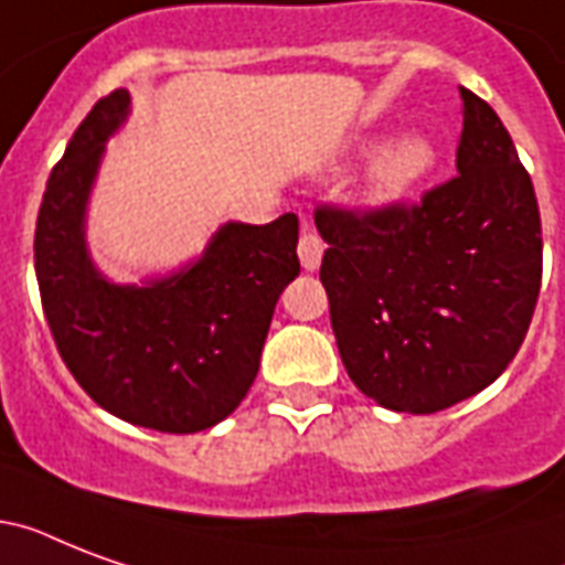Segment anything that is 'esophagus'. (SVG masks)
<instances>
[{"mask_svg": "<svg viewBox=\"0 0 565 565\" xmlns=\"http://www.w3.org/2000/svg\"><path fill=\"white\" fill-rule=\"evenodd\" d=\"M322 252H326V243L313 231H305L299 239V260L308 273H317L319 264H322Z\"/></svg>", "mask_w": 565, "mask_h": 565, "instance_id": "1", "label": "esophagus"}]
</instances>
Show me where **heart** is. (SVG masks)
Here are the masks:
<instances>
[{
	"label": "heart",
	"instance_id": "heart-1",
	"mask_svg": "<svg viewBox=\"0 0 565 565\" xmlns=\"http://www.w3.org/2000/svg\"><path fill=\"white\" fill-rule=\"evenodd\" d=\"M437 163V149L428 137L395 135L372 152L370 170L363 179V199L375 207L402 202L404 195L419 188Z\"/></svg>",
	"mask_w": 565,
	"mask_h": 565
}]
</instances>
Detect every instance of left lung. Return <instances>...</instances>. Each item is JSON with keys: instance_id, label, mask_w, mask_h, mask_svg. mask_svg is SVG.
Listing matches in <instances>:
<instances>
[{"instance_id": "1", "label": "left lung", "mask_w": 565, "mask_h": 565, "mask_svg": "<svg viewBox=\"0 0 565 565\" xmlns=\"http://www.w3.org/2000/svg\"><path fill=\"white\" fill-rule=\"evenodd\" d=\"M457 179L422 204L319 207L322 287L345 372L386 411L437 413L516 358L543 278L534 184L499 114L460 90Z\"/></svg>"}]
</instances>
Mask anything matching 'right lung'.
Returning a JSON list of instances; mask_svg holds the SVG:
<instances>
[{"mask_svg": "<svg viewBox=\"0 0 565 565\" xmlns=\"http://www.w3.org/2000/svg\"><path fill=\"white\" fill-rule=\"evenodd\" d=\"M128 114L122 87L96 102L49 175L34 231L40 301L93 402L140 428L195 434L237 411L255 381L278 296L299 275V216L225 222L170 275L110 281L87 246V207Z\"/></svg>", "mask_w": 565, "mask_h": 565, "instance_id": "right-lung-1", "label": "right lung"}]
</instances>
